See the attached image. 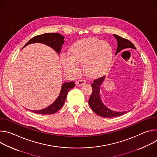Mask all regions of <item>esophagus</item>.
<instances>
[{"label": "esophagus", "instance_id": "obj_1", "mask_svg": "<svg viewBox=\"0 0 157 157\" xmlns=\"http://www.w3.org/2000/svg\"><path fill=\"white\" fill-rule=\"evenodd\" d=\"M85 83H86V81L84 79H78L76 82V85L77 86H81L84 84Z\"/></svg>", "mask_w": 157, "mask_h": 157}]
</instances>
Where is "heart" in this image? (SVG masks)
I'll list each match as a JSON object with an SVG mask.
<instances>
[{
	"instance_id": "heart-1",
	"label": "heart",
	"mask_w": 157,
	"mask_h": 157,
	"mask_svg": "<svg viewBox=\"0 0 157 157\" xmlns=\"http://www.w3.org/2000/svg\"><path fill=\"white\" fill-rule=\"evenodd\" d=\"M70 56L63 55L61 63L64 69L76 73L77 64H83V70L89 77H97L109 68L113 57V50L110 43L97 38L80 40L71 47Z\"/></svg>"
}]
</instances>
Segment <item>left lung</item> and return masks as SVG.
Returning a JSON list of instances; mask_svg holds the SVG:
<instances>
[{"instance_id":"1","label":"left lung","mask_w":157,"mask_h":157,"mask_svg":"<svg viewBox=\"0 0 157 157\" xmlns=\"http://www.w3.org/2000/svg\"><path fill=\"white\" fill-rule=\"evenodd\" d=\"M114 36L117 41V48L116 50V55L124 49L132 48L136 49L133 43L129 40L124 38L119 35L114 34ZM105 79V76L101 77L97 79L94 80L91 84L93 88V92L89 99V104L94 113L101 117H114L121 116L128 111L124 112H116L112 110L107 107L102 102L100 97V86Z\"/></svg>"}]
</instances>
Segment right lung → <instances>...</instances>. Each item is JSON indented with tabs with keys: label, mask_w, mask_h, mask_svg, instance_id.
<instances>
[{
	"label": "right lung",
	"mask_w": 157,
	"mask_h": 157,
	"mask_svg": "<svg viewBox=\"0 0 157 157\" xmlns=\"http://www.w3.org/2000/svg\"><path fill=\"white\" fill-rule=\"evenodd\" d=\"M64 38L63 35L57 33H44L42 35L35 36L32 38L25 44L24 47H25L28 44L31 43H41L50 47L59 54L61 50L63 44L64 42ZM75 86V84L73 81L63 83L61 86V89L59 96L52 104H51L47 108H44L41 110L31 111L33 112L34 113L39 114H52L56 113L63 105L70 89L74 87Z\"/></svg>",
	"instance_id": "obj_1"
}]
</instances>
